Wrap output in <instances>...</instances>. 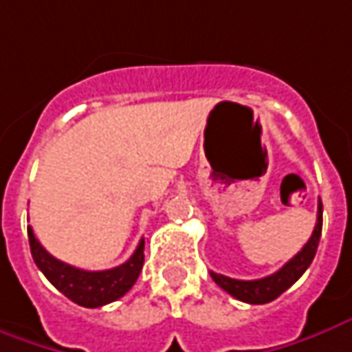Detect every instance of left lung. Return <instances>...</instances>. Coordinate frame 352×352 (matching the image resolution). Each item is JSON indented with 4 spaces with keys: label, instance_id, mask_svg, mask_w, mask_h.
<instances>
[{
    "label": "left lung",
    "instance_id": "8db88e82",
    "mask_svg": "<svg viewBox=\"0 0 352 352\" xmlns=\"http://www.w3.org/2000/svg\"><path fill=\"white\" fill-rule=\"evenodd\" d=\"M320 236H322V200H318V219L312 236L308 239L307 245L302 246V250L296 252V256L291 258L285 266L277 270L276 274L262 277V279H252V281L233 279V277L214 274V272H210V276L223 291H227L229 295L235 296L239 300L250 302V305H266V302L276 300L281 293H285L287 289L307 272L316 256Z\"/></svg>",
    "mask_w": 352,
    "mask_h": 352
}]
</instances>
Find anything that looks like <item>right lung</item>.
<instances>
[{"label":"right lung","instance_id":"obj_1","mask_svg":"<svg viewBox=\"0 0 352 352\" xmlns=\"http://www.w3.org/2000/svg\"><path fill=\"white\" fill-rule=\"evenodd\" d=\"M28 243H30V252H32L36 266L47 277V281L67 298L86 308L104 307L107 302L121 298L135 285L144 264V239H140L133 256L129 258L125 264L104 270V272L78 270L54 258L40 245L30 226H28Z\"/></svg>","mask_w":352,"mask_h":352}]
</instances>
